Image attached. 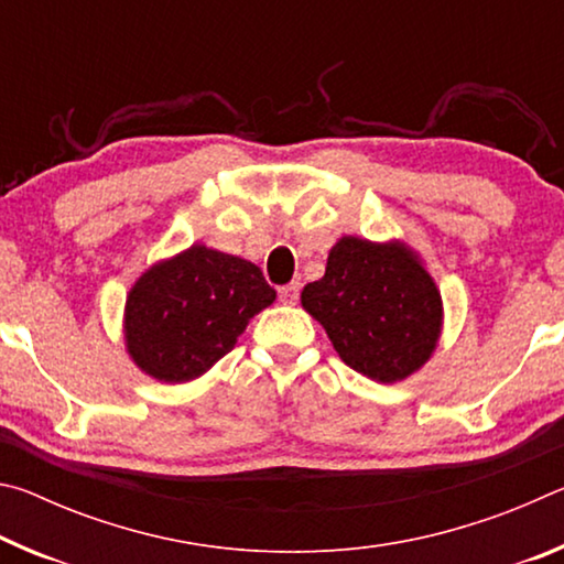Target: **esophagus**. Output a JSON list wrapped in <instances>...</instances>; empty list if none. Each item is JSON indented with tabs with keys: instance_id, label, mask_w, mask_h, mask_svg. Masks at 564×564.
Returning a JSON list of instances; mask_svg holds the SVG:
<instances>
[{
	"instance_id": "obj_1",
	"label": "esophagus",
	"mask_w": 564,
	"mask_h": 564,
	"mask_svg": "<svg viewBox=\"0 0 564 564\" xmlns=\"http://www.w3.org/2000/svg\"><path fill=\"white\" fill-rule=\"evenodd\" d=\"M299 293H301V283L293 281V283H289V285H281V289H279V299H281L283 303H295V301H299Z\"/></svg>"
}]
</instances>
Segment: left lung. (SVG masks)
I'll use <instances>...</instances> for the list:
<instances>
[{"mask_svg": "<svg viewBox=\"0 0 564 564\" xmlns=\"http://www.w3.org/2000/svg\"><path fill=\"white\" fill-rule=\"evenodd\" d=\"M301 303L326 328L340 360L380 383L415 373L441 336V293L400 243L340 238L326 275L305 285Z\"/></svg>", "mask_w": 564, "mask_h": 564, "instance_id": "8db88e82", "label": "left lung"}]
</instances>
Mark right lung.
<instances>
[{
    "instance_id": "obj_1",
    "label": "right lung",
    "mask_w": 564,
    "mask_h": 564,
    "mask_svg": "<svg viewBox=\"0 0 564 564\" xmlns=\"http://www.w3.org/2000/svg\"><path fill=\"white\" fill-rule=\"evenodd\" d=\"M273 301L259 265L196 243L133 283L123 318L129 356L151 378L186 383L221 360Z\"/></svg>"
}]
</instances>
